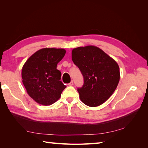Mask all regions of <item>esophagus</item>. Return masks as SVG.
Returning <instances> with one entry per match:
<instances>
[{"instance_id": "34e87169", "label": "esophagus", "mask_w": 148, "mask_h": 148, "mask_svg": "<svg viewBox=\"0 0 148 148\" xmlns=\"http://www.w3.org/2000/svg\"><path fill=\"white\" fill-rule=\"evenodd\" d=\"M73 84V80H71L70 83L69 84V86H72Z\"/></svg>"}]
</instances>
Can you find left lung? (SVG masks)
I'll return each mask as SVG.
<instances>
[{"label": "left lung", "mask_w": 148, "mask_h": 148, "mask_svg": "<svg viewBox=\"0 0 148 148\" xmlns=\"http://www.w3.org/2000/svg\"><path fill=\"white\" fill-rule=\"evenodd\" d=\"M71 59L84 78L83 86L78 88L80 100L89 107L102 104L112 96L119 84L120 75L117 62L94 46L73 49Z\"/></svg>", "instance_id": "obj_1"}]
</instances>
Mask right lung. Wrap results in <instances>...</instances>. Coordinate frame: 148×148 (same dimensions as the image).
<instances>
[{
  "instance_id": "1",
  "label": "right lung",
  "mask_w": 148,
  "mask_h": 148,
  "mask_svg": "<svg viewBox=\"0 0 148 148\" xmlns=\"http://www.w3.org/2000/svg\"><path fill=\"white\" fill-rule=\"evenodd\" d=\"M65 53L64 49L43 48L34 53L23 65L22 82L28 95L38 104H53L66 88L60 81L61 72L57 69Z\"/></svg>"
}]
</instances>
